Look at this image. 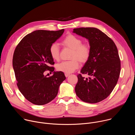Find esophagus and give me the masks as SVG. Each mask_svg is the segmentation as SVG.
<instances>
[{
	"instance_id": "34e87169",
	"label": "esophagus",
	"mask_w": 135,
	"mask_h": 135,
	"mask_svg": "<svg viewBox=\"0 0 135 135\" xmlns=\"http://www.w3.org/2000/svg\"><path fill=\"white\" fill-rule=\"evenodd\" d=\"M65 75L66 77H68V76H69V74H65Z\"/></svg>"
}]
</instances>
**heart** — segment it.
Segmentation results:
<instances>
[{
  "label": "heart",
  "instance_id": "obj_1",
  "mask_svg": "<svg viewBox=\"0 0 135 135\" xmlns=\"http://www.w3.org/2000/svg\"><path fill=\"white\" fill-rule=\"evenodd\" d=\"M82 40L78 36L70 34L65 36L61 43L66 48L72 50L70 61H62L57 65V69L66 74L74 72L79 66L78 61L81 63L87 62L90 57V46L86 43H81ZM49 52L51 58L56 61L60 58V50L58 44L54 43L51 44Z\"/></svg>",
  "mask_w": 135,
  "mask_h": 135
}]
</instances>
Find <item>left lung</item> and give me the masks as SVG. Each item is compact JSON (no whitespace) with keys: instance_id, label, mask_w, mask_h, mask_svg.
Listing matches in <instances>:
<instances>
[{"instance_id":"left-lung-1","label":"left lung","mask_w":135,"mask_h":135,"mask_svg":"<svg viewBox=\"0 0 135 135\" xmlns=\"http://www.w3.org/2000/svg\"><path fill=\"white\" fill-rule=\"evenodd\" d=\"M73 33L88 40L91 55L80 73L75 86L77 96L83 101L96 103L106 99L112 92L119 77L121 64L114 42L95 27L74 28Z\"/></svg>"}]
</instances>
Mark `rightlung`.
Returning <instances> with one entry per match:
<instances>
[{
    "label": "right lung",
    "instance_id": "right-lung-1",
    "mask_svg": "<svg viewBox=\"0 0 135 135\" xmlns=\"http://www.w3.org/2000/svg\"><path fill=\"white\" fill-rule=\"evenodd\" d=\"M59 31L36 30L24 36L14 53L13 67L21 93L32 103L42 105L57 96L59 87L66 77L63 72L55 71L49 48L63 34ZM46 70L54 74L47 78Z\"/></svg>",
    "mask_w": 135,
    "mask_h": 135
}]
</instances>
